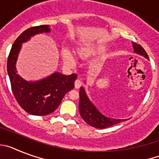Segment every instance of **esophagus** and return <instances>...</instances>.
Wrapping results in <instances>:
<instances>
[{
  "mask_svg": "<svg viewBox=\"0 0 159 159\" xmlns=\"http://www.w3.org/2000/svg\"><path fill=\"white\" fill-rule=\"evenodd\" d=\"M81 86H82V82H81L80 80H76L75 81V88H76V89H79Z\"/></svg>",
  "mask_w": 159,
  "mask_h": 159,
  "instance_id": "34e87169",
  "label": "esophagus"
}]
</instances>
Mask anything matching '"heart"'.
Returning a JSON list of instances; mask_svg holds the SVG:
<instances>
[{
    "instance_id": "heart-1",
    "label": "heart",
    "mask_w": 159,
    "mask_h": 159,
    "mask_svg": "<svg viewBox=\"0 0 159 159\" xmlns=\"http://www.w3.org/2000/svg\"><path fill=\"white\" fill-rule=\"evenodd\" d=\"M98 52V49L95 48L90 47V46H85L83 45L79 47L75 51V55L80 60H86L91 58L92 57L95 56L96 53ZM62 58L64 60V64L68 67H73L75 65V61L74 59L71 57V55L68 52L64 51L62 53Z\"/></svg>"
}]
</instances>
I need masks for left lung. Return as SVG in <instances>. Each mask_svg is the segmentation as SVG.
Listing matches in <instances>:
<instances>
[{
  "mask_svg": "<svg viewBox=\"0 0 159 159\" xmlns=\"http://www.w3.org/2000/svg\"><path fill=\"white\" fill-rule=\"evenodd\" d=\"M133 48H134V53L143 56L148 60L149 58L147 52L140 44L133 43ZM79 110H80L81 117L84 121L90 126L99 129L107 128V127H111V126L118 124V123L125 121V120H127V119H111V118L107 117L104 115H102L97 109L96 107L93 104V102L90 100L89 98L87 95L85 89L83 87L80 88Z\"/></svg>",
  "mask_w": 159,
  "mask_h": 159,
  "instance_id": "1",
  "label": "left lung"
}]
</instances>
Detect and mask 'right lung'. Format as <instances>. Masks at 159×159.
<instances>
[{
  "instance_id": "add662e5",
  "label": "right lung",
  "mask_w": 159,
  "mask_h": 159,
  "mask_svg": "<svg viewBox=\"0 0 159 159\" xmlns=\"http://www.w3.org/2000/svg\"><path fill=\"white\" fill-rule=\"evenodd\" d=\"M50 32L49 25L26 29L14 42L7 62V71L14 96L20 106L32 116H47L54 111L65 94L74 88L77 78L75 74L66 75L55 71L40 80L28 81L17 74L16 63L22 43L35 35Z\"/></svg>"
}]
</instances>
